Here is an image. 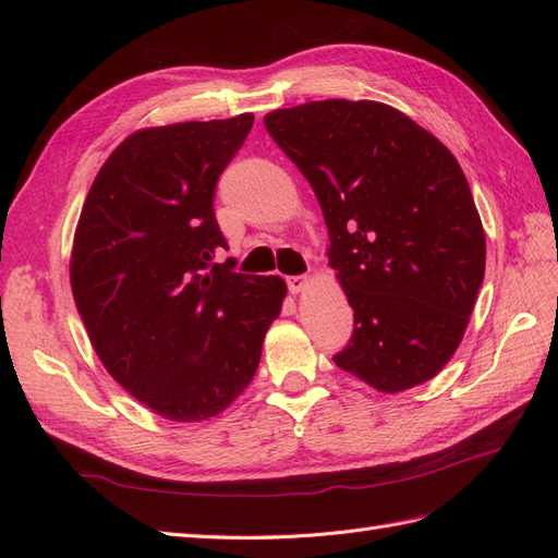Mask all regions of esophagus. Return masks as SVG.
Listing matches in <instances>:
<instances>
[{"mask_svg": "<svg viewBox=\"0 0 558 558\" xmlns=\"http://www.w3.org/2000/svg\"><path fill=\"white\" fill-rule=\"evenodd\" d=\"M286 286H289L291 293H302L310 286V277L307 275H293L286 277Z\"/></svg>", "mask_w": 558, "mask_h": 558, "instance_id": "obj_1", "label": "esophagus"}]
</instances>
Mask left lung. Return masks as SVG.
<instances>
[{
  "mask_svg": "<svg viewBox=\"0 0 558 558\" xmlns=\"http://www.w3.org/2000/svg\"><path fill=\"white\" fill-rule=\"evenodd\" d=\"M265 128L324 209L328 265L353 310L335 365L384 393L433 379L484 281V230L461 165L381 102H307L267 113Z\"/></svg>",
  "mask_w": 558,
  "mask_h": 558,
  "instance_id": "8db88e82",
  "label": "left lung"
}]
</instances>
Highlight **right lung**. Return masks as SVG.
<instances>
[{"label": "right lung", "instance_id": "right-lung-1", "mask_svg": "<svg viewBox=\"0 0 558 558\" xmlns=\"http://www.w3.org/2000/svg\"><path fill=\"white\" fill-rule=\"evenodd\" d=\"M253 113L134 132L83 205L72 293L109 375L172 421L223 412L251 384L281 277L234 272L214 214L216 183Z\"/></svg>", "mask_w": 558, "mask_h": 558}]
</instances>
